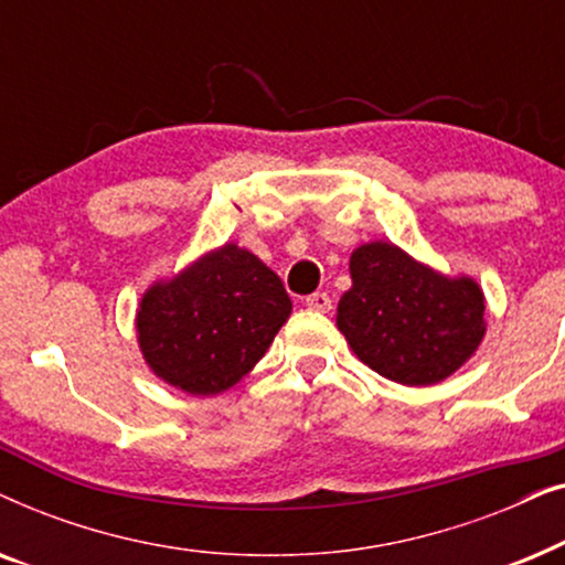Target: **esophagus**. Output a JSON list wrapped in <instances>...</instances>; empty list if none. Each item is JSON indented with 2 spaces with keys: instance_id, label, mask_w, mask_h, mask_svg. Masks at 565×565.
I'll list each match as a JSON object with an SVG mask.
<instances>
[{
  "instance_id": "esophagus-1",
  "label": "esophagus",
  "mask_w": 565,
  "mask_h": 565,
  "mask_svg": "<svg viewBox=\"0 0 565 565\" xmlns=\"http://www.w3.org/2000/svg\"><path fill=\"white\" fill-rule=\"evenodd\" d=\"M306 306L311 308V311H321V313L331 311V298H329V292H311V296L306 298Z\"/></svg>"
}]
</instances>
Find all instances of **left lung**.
<instances>
[{
    "instance_id": "left-lung-1",
    "label": "left lung",
    "mask_w": 565,
    "mask_h": 565,
    "mask_svg": "<svg viewBox=\"0 0 565 565\" xmlns=\"http://www.w3.org/2000/svg\"><path fill=\"white\" fill-rule=\"evenodd\" d=\"M350 273L337 327L354 354L388 381L439 383L481 344L483 292L468 277L431 273L383 242L360 246Z\"/></svg>"
}]
</instances>
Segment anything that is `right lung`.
I'll use <instances>...</instances> for the list:
<instances>
[{
	"instance_id": "obj_1",
	"label": "right lung",
	"mask_w": 565,
	"mask_h": 565,
	"mask_svg": "<svg viewBox=\"0 0 565 565\" xmlns=\"http://www.w3.org/2000/svg\"><path fill=\"white\" fill-rule=\"evenodd\" d=\"M290 308L280 277L252 252L226 244L146 292L138 342L167 383L215 396L265 358Z\"/></svg>"
}]
</instances>
